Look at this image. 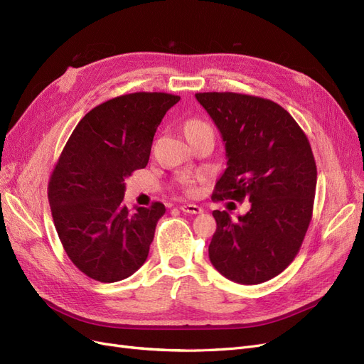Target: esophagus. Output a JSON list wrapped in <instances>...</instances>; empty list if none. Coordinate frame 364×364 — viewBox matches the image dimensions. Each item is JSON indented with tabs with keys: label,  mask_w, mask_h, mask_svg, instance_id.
I'll use <instances>...</instances> for the list:
<instances>
[{
	"label": "esophagus",
	"mask_w": 364,
	"mask_h": 364,
	"mask_svg": "<svg viewBox=\"0 0 364 364\" xmlns=\"http://www.w3.org/2000/svg\"><path fill=\"white\" fill-rule=\"evenodd\" d=\"M179 209L182 212H185V213H191V215H197V213L203 212V209L200 206H197V205H182Z\"/></svg>",
	"instance_id": "34e87169"
}]
</instances>
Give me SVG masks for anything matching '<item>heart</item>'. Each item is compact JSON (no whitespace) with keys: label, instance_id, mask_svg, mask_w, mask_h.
I'll list each match as a JSON object with an SVG mask.
<instances>
[{"label":"heart","instance_id":"1","mask_svg":"<svg viewBox=\"0 0 364 364\" xmlns=\"http://www.w3.org/2000/svg\"><path fill=\"white\" fill-rule=\"evenodd\" d=\"M198 129H212L205 121L191 119L185 124V133L198 132ZM205 179L203 174H181L176 178V185L186 196H194L198 191V183Z\"/></svg>","mask_w":364,"mask_h":364}]
</instances>
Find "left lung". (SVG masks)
Listing matches in <instances>:
<instances>
[{"label": "left lung", "instance_id": "8db88e82", "mask_svg": "<svg viewBox=\"0 0 364 364\" xmlns=\"http://www.w3.org/2000/svg\"><path fill=\"white\" fill-rule=\"evenodd\" d=\"M196 98L221 132L228 158L212 200L251 201L236 223L213 210L209 258L230 281L266 282L293 263L312 220L316 164L309 140L272 100L237 92Z\"/></svg>", "mask_w": 364, "mask_h": 364}]
</instances>
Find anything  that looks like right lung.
Here are the masks:
<instances>
[{
	"instance_id": "right-lung-1",
	"label": "right lung",
	"mask_w": 364,
	"mask_h": 364,
	"mask_svg": "<svg viewBox=\"0 0 364 364\" xmlns=\"http://www.w3.org/2000/svg\"><path fill=\"white\" fill-rule=\"evenodd\" d=\"M181 100L166 92L114 97L86 113L50 174L53 224L71 263L98 282H118L143 266L166 213L124 205L125 178L148 166L156 128Z\"/></svg>"
}]
</instances>
